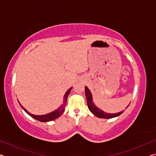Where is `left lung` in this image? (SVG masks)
<instances>
[{
  "mask_svg": "<svg viewBox=\"0 0 156 156\" xmlns=\"http://www.w3.org/2000/svg\"><path fill=\"white\" fill-rule=\"evenodd\" d=\"M84 89H85L87 102V106H88L89 109L90 110V112L93 113L94 115L97 116V117L100 118H112L114 117H117V116L121 115L123 113V112H120L117 113H108L104 112L103 111L100 109L99 108L96 107V105H94V103L93 102V100H92L91 93V91H89V89H88L87 87H85ZM129 105L126 107V108L129 107Z\"/></svg>",
  "mask_w": 156,
  "mask_h": 156,
  "instance_id": "left-lung-1",
  "label": "left lung"
}]
</instances>
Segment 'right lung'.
<instances>
[{
    "instance_id": "1",
    "label": "right lung",
    "mask_w": 156,
    "mask_h": 156,
    "mask_svg": "<svg viewBox=\"0 0 156 156\" xmlns=\"http://www.w3.org/2000/svg\"><path fill=\"white\" fill-rule=\"evenodd\" d=\"M72 88H70L69 90L66 92L65 96H64V100H63V104L60 106L58 109L57 110L54 111V112H53L51 113H47V114L45 115H34V114H31L30 112L27 111V109H25V108L23 107L22 105H20V103L19 102V104L20 105V107L23 108V109H24L25 112L27 113V114L30 115V116H31L34 119H36L37 120L40 121V122H49V121H51V120H54L55 119H56L57 118H58L59 116L61 115L62 114V113L65 112V106H66V104H67V97L69 96V94L71 90H72Z\"/></svg>"
}]
</instances>
